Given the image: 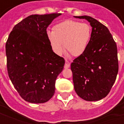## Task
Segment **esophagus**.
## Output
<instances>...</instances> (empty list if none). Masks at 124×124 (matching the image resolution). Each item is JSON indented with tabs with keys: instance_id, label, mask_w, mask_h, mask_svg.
Listing matches in <instances>:
<instances>
[{
	"instance_id": "esophagus-1",
	"label": "esophagus",
	"mask_w": 124,
	"mask_h": 124,
	"mask_svg": "<svg viewBox=\"0 0 124 124\" xmlns=\"http://www.w3.org/2000/svg\"><path fill=\"white\" fill-rule=\"evenodd\" d=\"M70 62H68V60H66V61H65L64 68H70Z\"/></svg>"
}]
</instances>
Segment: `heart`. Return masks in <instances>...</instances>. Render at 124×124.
<instances>
[{"mask_svg": "<svg viewBox=\"0 0 124 124\" xmlns=\"http://www.w3.org/2000/svg\"><path fill=\"white\" fill-rule=\"evenodd\" d=\"M91 26L87 23L74 20H66L57 24L52 32L46 34L53 51L61 54L64 51L72 56H80L86 51L90 41Z\"/></svg>", "mask_w": 124, "mask_h": 124, "instance_id": "b5f03b06", "label": "heart"}]
</instances>
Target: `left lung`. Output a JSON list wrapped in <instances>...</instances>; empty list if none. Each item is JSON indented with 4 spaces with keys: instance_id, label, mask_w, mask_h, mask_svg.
I'll list each match as a JSON object with an SVG mask.
<instances>
[{
    "instance_id": "1",
    "label": "left lung",
    "mask_w": 124,
    "mask_h": 124,
    "mask_svg": "<svg viewBox=\"0 0 124 124\" xmlns=\"http://www.w3.org/2000/svg\"><path fill=\"white\" fill-rule=\"evenodd\" d=\"M84 18L92 27L86 51L71 64L76 92L86 101H98L109 93L118 72L116 43L108 28L88 16Z\"/></svg>"
}]
</instances>
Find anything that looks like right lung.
Listing matches in <instances>:
<instances>
[{
  "mask_svg": "<svg viewBox=\"0 0 124 124\" xmlns=\"http://www.w3.org/2000/svg\"><path fill=\"white\" fill-rule=\"evenodd\" d=\"M60 15L29 16L14 26L6 42L8 74L26 101L44 103L54 96L55 82L65 60L52 50L46 29Z\"/></svg>",
  "mask_w": 124,
  "mask_h": 124,
  "instance_id": "obj_1",
  "label": "right lung"
}]
</instances>
